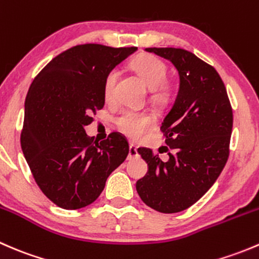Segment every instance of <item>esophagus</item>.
<instances>
[{"mask_svg":"<svg viewBox=\"0 0 259 259\" xmlns=\"http://www.w3.org/2000/svg\"><path fill=\"white\" fill-rule=\"evenodd\" d=\"M138 155H139V154H138V146H135L134 144H130V146H129V155H127V158L134 159V158H137Z\"/></svg>","mask_w":259,"mask_h":259,"instance_id":"esophagus-1","label":"esophagus"}]
</instances>
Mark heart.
Wrapping results in <instances>:
<instances>
[{
	"label": "heart",
	"instance_id": "heart-1",
	"mask_svg": "<svg viewBox=\"0 0 259 259\" xmlns=\"http://www.w3.org/2000/svg\"><path fill=\"white\" fill-rule=\"evenodd\" d=\"M132 67L150 88L151 99L154 101L164 104L170 100L173 95V85L165 79L168 69L163 60L151 54H142L133 60ZM117 77H119V72L115 69H111L104 77L103 94L106 101H111L114 99ZM154 121L155 120L151 114L125 111L120 116H117L115 124L117 129L125 135L133 139H139L153 126Z\"/></svg>",
	"mask_w": 259,
	"mask_h": 259
}]
</instances>
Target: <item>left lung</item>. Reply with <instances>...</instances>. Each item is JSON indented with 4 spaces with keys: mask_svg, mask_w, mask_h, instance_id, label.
Listing matches in <instances>:
<instances>
[{
    "mask_svg": "<svg viewBox=\"0 0 259 259\" xmlns=\"http://www.w3.org/2000/svg\"><path fill=\"white\" fill-rule=\"evenodd\" d=\"M178 69L180 88L160 130L169 159L151 149L138 153L149 171L137 182L139 197L160 213H178L200 199L214 184L229 156L233 111L217 70L184 49L149 48Z\"/></svg>",
    "mask_w": 259,
    "mask_h": 259,
    "instance_id": "1",
    "label": "left lung"
}]
</instances>
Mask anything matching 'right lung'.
<instances>
[{
	"instance_id": "right-lung-1",
	"label": "right lung",
	"mask_w": 259,
	"mask_h": 259,
	"mask_svg": "<svg viewBox=\"0 0 259 259\" xmlns=\"http://www.w3.org/2000/svg\"><path fill=\"white\" fill-rule=\"evenodd\" d=\"M135 50L74 46L54 57L31 83L21 148L36 184L57 207L74 210L95 202L129 154L122 134L110 133L96 143L83 126L104 108L105 75Z\"/></svg>"
}]
</instances>
